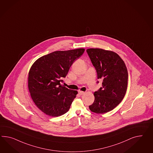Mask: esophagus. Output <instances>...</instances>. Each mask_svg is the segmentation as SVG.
Instances as JSON below:
<instances>
[{
  "label": "esophagus",
  "mask_w": 153,
  "mask_h": 153,
  "mask_svg": "<svg viewBox=\"0 0 153 153\" xmlns=\"http://www.w3.org/2000/svg\"><path fill=\"white\" fill-rule=\"evenodd\" d=\"M85 93V92L84 91H79V95H82L83 94Z\"/></svg>",
  "instance_id": "1"
}]
</instances>
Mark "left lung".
<instances>
[{"label":"left lung","mask_w":153,"mask_h":153,"mask_svg":"<svg viewBox=\"0 0 153 153\" xmlns=\"http://www.w3.org/2000/svg\"><path fill=\"white\" fill-rule=\"evenodd\" d=\"M86 52L94 66L102 87L94 92V102L89 108L97 114L114 109L126 95L128 73L126 64L116 53L102 49H88Z\"/></svg>","instance_id":"obj_1"}]
</instances>
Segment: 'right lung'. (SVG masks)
Listing matches in <instances>:
<instances>
[{
	"label": "right lung",
	"mask_w": 153,
	"mask_h": 153,
	"mask_svg": "<svg viewBox=\"0 0 153 153\" xmlns=\"http://www.w3.org/2000/svg\"><path fill=\"white\" fill-rule=\"evenodd\" d=\"M85 51L80 48L56 51L37 59L28 75V88L35 105L48 115L56 117L69 110L78 91L64 85L65 78L75 60Z\"/></svg>",
	"instance_id": "add662e5"
}]
</instances>
